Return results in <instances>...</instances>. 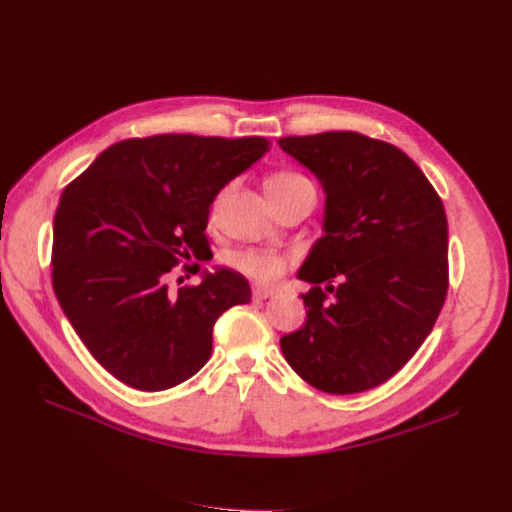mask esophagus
Masks as SVG:
<instances>
[{
    "label": "esophagus",
    "instance_id": "1",
    "mask_svg": "<svg viewBox=\"0 0 512 512\" xmlns=\"http://www.w3.org/2000/svg\"><path fill=\"white\" fill-rule=\"evenodd\" d=\"M274 294H276L274 288H265V286H259V284L253 286V298H257V300L269 298V296H274Z\"/></svg>",
    "mask_w": 512,
    "mask_h": 512
}]
</instances>
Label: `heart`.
Listing matches in <instances>:
<instances>
[{
    "instance_id": "heart-1",
    "label": "heart",
    "mask_w": 512,
    "mask_h": 512,
    "mask_svg": "<svg viewBox=\"0 0 512 512\" xmlns=\"http://www.w3.org/2000/svg\"><path fill=\"white\" fill-rule=\"evenodd\" d=\"M302 187H313V185L302 175L290 173V170H278V173H271L265 179L267 197L286 195ZM232 265H236L238 269L245 271V274H249L259 282H274L286 267L282 257L269 255V253H238L232 257Z\"/></svg>"
}]
</instances>
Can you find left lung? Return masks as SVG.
<instances>
[{
  "label": "left lung",
  "mask_w": 512,
  "mask_h": 512,
  "mask_svg": "<svg viewBox=\"0 0 512 512\" xmlns=\"http://www.w3.org/2000/svg\"><path fill=\"white\" fill-rule=\"evenodd\" d=\"M278 146L325 193L323 236L296 274L311 284L306 321L282 335V354L319 391H368L416 354L445 302V208L410 156L356 131Z\"/></svg>",
  "instance_id": "left-lung-1"
}]
</instances>
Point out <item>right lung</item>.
I'll use <instances>...</instances> for the list:
<instances>
[{"label":"right lung","mask_w":512,"mask_h":512,"mask_svg":"<svg viewBox=\"0 0 512 512\" xmlns=\"http://www.w3.org/2000/svg\"><path fill=\"white\" fill-rule=\"evenodd\" d=\"M265 138L168 133L100 152L61 193L53 222V288L96 358L121 383L164 391L210 360L218 317L251 302L243 274L203 269L168 288L179 259L206 251L210 206L253 166Z\"/></svg>","instance_id":"add662e5"}]
</instances>
